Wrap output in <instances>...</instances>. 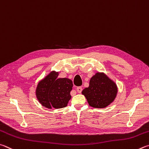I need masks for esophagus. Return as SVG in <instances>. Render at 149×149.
<instances>
[{
	"mask_svg": "<svg viewBox=\"0 0 149 149\" xmlns=\"http://www.w3.org/2000/svg\"><path fill=\"white\" fill-rule=\"evenodd\" d=\"M77 92L79 93H80L82 92V87H77Z\"/></svg>",
	"mask_w": 149,
	"mask_h": 149,
	"instance_id": "obj_1",
	"label": "esophagus"
}]
</instances>
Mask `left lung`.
Instances as JSON below:
<instances>
[{
    "mask_svg": "<svg viewBox=\"0 0 149 149\" xmlns=\"http://www.w3.org/2000/svg\"><path fill=\"white\" fill-rule=\"evenodd\" d=\"M118 86L105 72H97L90 79L89 86L82 91L89 105L103 109L110 105L116 97Z\"/></svg>",
    "mask_w": 149,
    "mask_h": 149,
    "instance_id": "1",
    "label": "left lung"
}]
</instances>
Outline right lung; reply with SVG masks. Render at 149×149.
I'll return each mask as SVG.
<instances>
[{"mask_svg":"<svg viewBox=\"0 0 149 149\" xmlns=\"http://www.w3.org/2000/svg\"><path fill=\"white\" fill-rule=\"evenodd\" d=\"M59 72L52 70L38 82L36 97L45 108L61 109L67 105L71 99L70 92L72 81L67 78H57Z\"/></svg>","mask_w":149,"mask_h":149,"instance_id":"1","label":"right lung"}]
</instances>
